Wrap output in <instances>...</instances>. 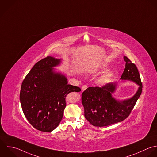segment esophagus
I'll use <instances>...</instances> for the list:
<instances>
[{
  "mask_svg": "<svg viewBox=\"0 0 157 157\" xmlns=\"http://www.w3.org/2000/svg\"><path fill=\"white\" fill-rule=\"evenodd\" d=\"M87 88V85H83L81 87V89H82V91H84Z\"/></svg>",
  "mask_w": 157,
  "mask_h": 157,
  "instance_id": "34e87169",
  "label": "esophagus"
}]
</instances>
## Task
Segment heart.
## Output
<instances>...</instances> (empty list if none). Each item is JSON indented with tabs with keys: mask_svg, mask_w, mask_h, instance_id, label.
Segmentation results:
<instances>
[{
	"mask_svg": "<svg viewBox=\"0 0 157 157\" xmlns=\"http://www.w3.org/2000/svg\"><path fill=\"white\" fill-rule=\"evenodd\" d=\"M111 78V75L109 73H106L103 75L99 79V82L101 85H105L109 82Z\"/></svg>",
	"mask_w": 157,
	"mask_h": 157,
	"instance_id": "b5f03b06",
	"label": "heart"
}]
</instances>
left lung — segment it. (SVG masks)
I'll list each match as a JSON object with an SVG mask.
<instances>
[{
	"label": "left lung",
	"mask_w": 157,
	"mask_h": 157,
	"mask_svg": "<svg viewBox=\"0 0 157 157\" xmlns=\"http://www.w3.org/2000/svg\"><path fill=\"white\" fill-rule=\"evenodd\" d=\"M124 59L126 64L121 79L135 82L139 86L138 90L133 97L124 101L113 97L117 86L114 82L85 90L82 94L84 116L93 126L101 127L123 121L129 116L141 94L143 84L136 66L126 56Z\"/></svg>",
	"instance_id": "8db88e82"
}]
</instances>
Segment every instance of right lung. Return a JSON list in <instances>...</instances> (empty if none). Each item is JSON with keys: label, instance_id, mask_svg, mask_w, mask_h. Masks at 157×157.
I'll return each instance as SVG.
<instances>
[{"label": "right lung", "instance_id": "obj_1", "mask_svg": "<svg viewBox=\"0 0 157 157\" xmlns=\"http://www.w3.org/2000/svg\"><path fill=\"white\" fill-rule=\"evenodd\" d=\"M60 59L48 56L36 62L22 81L20 102L24 116L36 130L51 132L60 124L66 107V97L80 92L78 87L68 84L67 78L52 67Z\"/></svg>", "mask_w": 157, "mask_h": 157}]
</instances>
